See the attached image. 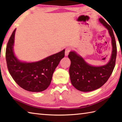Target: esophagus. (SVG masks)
<instances>
[{"label": "esophagus", "mask_w": 122, "mask_h": 122, "mask_svg": "<svg viewBox=\"0 0 122 122\" xmlns=\"http://www.w3.org/2000/svg\"><path fill=\"white\" fill-rule=\"evenodd\" d=\"M71 48H67L66 49V51H65V55L66 56H68V55L69 54V51H71Z\"/></svg>", "instance_id": "obj_1"}]
</instances>
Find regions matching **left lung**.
I'll return each instance as SVG.
<instances>
[{
    "label": "left lung",
    "mask_w": 122,
    "mask_h": 122,
    "mask_svg": "<svg viewBox=\"0 0 122 122\" xmlns=\"http://www.w3.org/2000/svg\"><path fill=\"white\" fill-rule=\"evenodd\" d=\"M99 21L108 30L111 38L112 53L108 62L103 66H92L75 51H70L68 56L71 61L69 69L71 83L76 89L81 92H91L104 85L110 77L115 66L117 46L113 30L102 18H99Z\"/></svg>",
    "instance_id": "1"
}]
</instances>
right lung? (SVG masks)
I'll return each mask as SVG.
<instances>
[{
    "label": "right lung",
    "instance_id": "right-lung-1",
    "mask_svg": "<svg viewBox=\"0 0 122 122\" xmlns=\"http://www.w3.org/2000/svg\"><path fill=\"white\" fill-rule=\"evenodd\" d=\"M14 30L7 43L6 60L9 73L15 82L24 89L31 92H41L48 87L55 68L65 56V49L41 60L26 62L19 60L13 51Z\"/></svg>",
    "mask_w": 122,
    "mask_h": 122
}]
</instances>
